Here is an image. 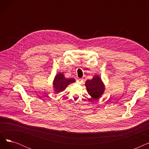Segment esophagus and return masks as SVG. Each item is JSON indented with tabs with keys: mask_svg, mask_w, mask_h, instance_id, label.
Wrapping results in <instances>:
<instances>
[{
	"mask_svg": "<svg viewBox=\"0 0 149 149\" xmlns=\"http://www.w3.org/2000/svg\"><path fill=\"white\" fill-rule=\"evenodd\" d=\"M83 79H79L77 80V83H79V84H81L83 83Z\"/></svg>",
	"mask_w": 149,
	"mask_h": 149,
	"instance_id": "34e87169",
	"label": "esophagus"
}]
</instances>
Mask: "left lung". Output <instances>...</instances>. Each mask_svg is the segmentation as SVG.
I'll return each instance as SVG.
<instances>
[{
  "label": "left lung",
  "instance_id": "8db88e82",
  "mask_svg": "<svg viewBox=\"0 0 149 149\" xmlns=\"http://www.w3.org/2000/svg\"><path fill=\"white\" fill-rule=\"evenodd\" d=\"M86 88L89 95L93 100L99 99L104 92L105 85L100 75H96L91 80L86 81Z\"/></svg>",
  "mask_w": 149,
  "mask_h": 149
}]
</instances>
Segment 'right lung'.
I'll use <instances>...</instances> for the list:
<instances>
[{"mask_svg":"<svg viewBox=\"0 0 149 149\" xmlns=\"http://www.w3.org/2000/svg\"><path fill=\"white\" fill-rule=\"evenodd\" d=\"M74 82L75 80L73 78L66 79L63 74L60 72L55 76L52 82L54 91L56 93H58L65 91L68 85Z\"/></svg>","mask_w":149,"mask_h":149,"instance_id":"right-lung-1","label":"right lung"}]
</instances>
